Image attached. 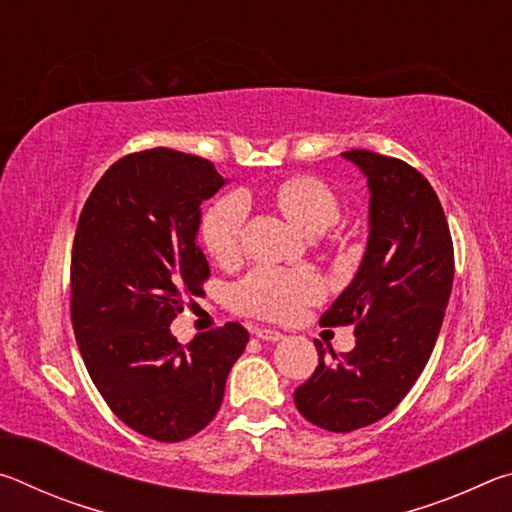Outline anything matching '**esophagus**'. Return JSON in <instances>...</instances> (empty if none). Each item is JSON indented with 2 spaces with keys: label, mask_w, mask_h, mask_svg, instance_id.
I'll use <instances>...</instances> for the list:
<instances>
[{
  "label": "esophagus",
  "mask_w": 512,
  "mask_h": 512,
  "mask_svg": "<svg viewBox=\"0 0 512 512\" xmlns=\"http://www.w3.org/2000/svg\"><path fill=\"white\" fill-rule=\"evenodd\" d=\"M255 336H257V339H262V341H273V343L284 339L282 332H277V329H271V327H257Z\"/></svg>",
  "instance_id": "1"
}]
</instances>
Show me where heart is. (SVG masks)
<instances>
[{
  "mask_svg": "<svg viewBox=\"0 0 512 512\" xmlns=\"http://www.w3.org/2000/svg\"><path fill=\"white\" fill-rule=\"evenodd\" d=\"M273 201L287 219L305 232L318 237L341 219V203L332 189L316 178L298 176L277 185ZM248 223V201L232 192L207 207L201 221V239L216 262H235L244 246ZM341 241V237H336ZM323 296V284L311 271H282L259 266L239 280L232 289V302L239 311L259 318L287 320Z\"/></svg>",
  "mask_w": 512,
  "mask_h": 512,
  "instance_id": "obj_1",
  "label": "heart"
}]
</instances>
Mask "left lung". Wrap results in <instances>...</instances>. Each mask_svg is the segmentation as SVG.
<instances>
[{"instance_id": "8db88e82", "label": "left lung", "mask_w": 512, "mask_h": 512, "mask_svg": "<svg viewBox=\"0 0 512 512\" xmlns=\"http://www.w3.org/2000/svg\"><path fill=\"white\" fill-rule=\"evenodd\" d=\"M368 178V246L354 280L320 323L354 325L357 345L296 388L298 411L320 429L348 433L391 413L427 366L454 282V246L443 205L411 164L354 149Z\"/></svg>"}]
</instances>
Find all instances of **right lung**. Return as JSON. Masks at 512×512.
<instances>
[{
  "instance_id": "add662e5",
  "label": "right lung",
  "mask_w": 512,
  "mask_h": 512,
  "mask_svg": "<svg viewBox=\"0 0 512 512\" xmlns=\"http://www.w3.org/2000/svg\"><path fill=\"white\" fill-rule=\"evenodd\" d=\"M228 183L210 160L149 149L117 160L85 201L72 248V325L110 411L160 443L214 420L248 332L225 323L180 345L171 320L203 293L201 203Z\"/></svg>"
}]
</instances>
